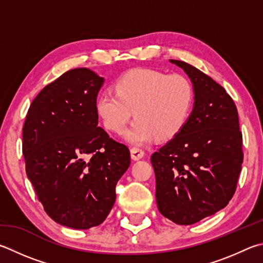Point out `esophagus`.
<instances>
[{
    "label": "esophagus",
    "mask_w": 263,
    "mask_h": 263,
    "mask_svg": "<svg viewBox=\"0 0 263 263\" xmlns=\"http://www.w3.org/2000/svg\"><path fill=\"white\" fill-rule=\"evenodd\" d=\"M130 152H131L132 160H135V161H138V160L142 159V157H144V155H145L144 149H141V148H138V147L131 148Z\"/></svg>",
    "instance_id": "esophagus-1"
}]
</instances>
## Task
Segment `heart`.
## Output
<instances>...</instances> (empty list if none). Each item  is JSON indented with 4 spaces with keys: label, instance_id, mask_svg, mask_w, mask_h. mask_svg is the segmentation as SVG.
Wrapping results in <instances>:
<instances>
[{
    "label": "heart",
    "instance_id": "b5f03b06",
    "mask_svg": "<svg viewBox=\"0 0 263 263\" xmlns=\"http://www.w3.org/2000/svg\"><path fill=\"white\" fill-rule=\"evenodd\" d=\"M115 90L99 95L97 111L104 126L116 133L135 116L136 121L124 132V139L133 145L178 135L194 104L193 84L179 73L133 69L116 80Z\"/></svg>",
    "mask_w": 263,
    "mask_h": 263
}]
</instances>
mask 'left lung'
<instances>
[{"label": "left lung", "mask_w": 263, "mask_h": 263, "mask_svg": "<svg viewBox=\"0 0 263 263\" xmlns=\"http://www.w3.org/2000/svg\"><path fill=\"white\" fill-rule=\"evenodd\" d=\"M189 76L194 104L178 135L151 157L160 213L191 226L227 206L242 163V136L236 104L221 85L183 61L170 60Z\"/></svg>", "instance_id": "8db88e82"}]
</instances>
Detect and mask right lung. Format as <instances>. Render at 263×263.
Listing matches in <instances>:
<instances>
[{"label": "right lung", "mask_w": 263, "mask_h": 263, "mask_svg": "<svg viewBox=\"0 0 263 263\" xmlns=\"http://www.w3.org/2000/svg\"><path fill=\"white\" fill-rule=\"evenodd\" d=\"M103 83L87 68L66 71L33 100L23 127L26 174L45 212L79 230L106 219L131 162L128 148L98 126Z\"/></svg>", "instance_id": "1"}]
</instances>
